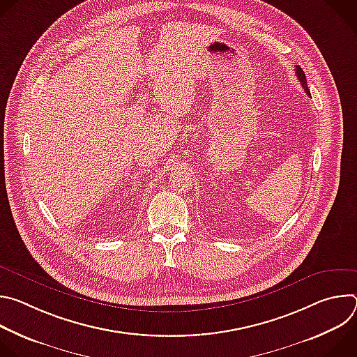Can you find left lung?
Returning <instances> with one entry per match:
<instances>
[{"label": "left lung", "mask_w": 357, "mask_h": 357, "mask_svg": "<svg viewBox=\"0 0 357 357\" xmlns=\"http://www.w3.org/2000/svg\"><path fill=\"white\" fill-rule=\"evenodd\" d=\"M295 73H296V77H298V80L301 82L303 90H305V93H307L308 96H311L310 89H308V84H307V77H305V73H303V70L301 69V66H295Z\"/></svg>", "instance_id": "obj_1"}]
</instances>
